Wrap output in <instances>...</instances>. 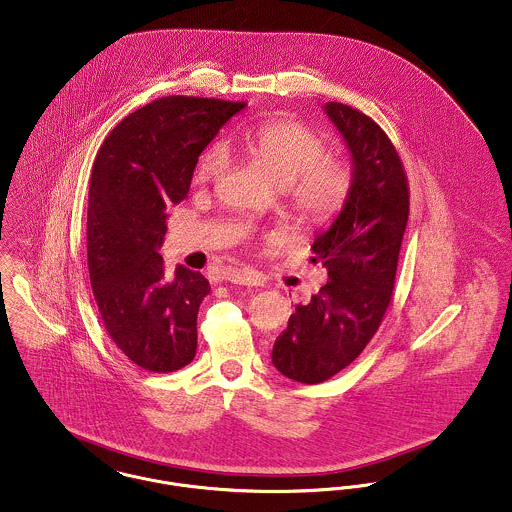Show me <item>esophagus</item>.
Here are the masks:
<instances>
[{
    "label": "esophagus",
    "instance_id": "obj_1",
    "mask_svg": "<svg viewBox=\"0 0 512 512\" xmlns=\"http://www.w3.org/2000/svg\"><path fill=\"white\" fill-rule=\"evenodd\" d=\"M224 280L232 282V284H241V286H259L261 284V276L253 271H232L224 276Z\"/></svg>",
    "mask_w": 512,
    "mask_h": 512
}]
</instances>
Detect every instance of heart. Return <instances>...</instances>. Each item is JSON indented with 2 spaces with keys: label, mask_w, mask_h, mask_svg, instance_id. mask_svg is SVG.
<instances>
[{
  "label": "heart",
  "mask_w": 512,
  "mask_h": 512,
  "mask_svg": "<svg viewBox=\"0 0 512 512\" xmlns=\"http://www.w3.org/2000/svg\"><path fill=\"white\" fill-rule=\"evenodd\" d=\"M230 145L269 170L274 183L288 193L292 209L303 222L319 224L329 220L350 195V166L344 160L325 156V137L300 121H261L236 133ZM226 162V151L220 145H212L197 162L195 180H216Z\"/></svg>",
  "instance_id": "obj_1"
}]
</instances>
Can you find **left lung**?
Wrapping results in <instances>:
<instances>
[{"label": "left lung", "instance_id": "1", "mask_svg": "<svg viewBox=\"0 0 512 512\" xmlns=\"http://www.w3.org/2000/svg\"><path fill=\"white\" fill-rule=\"evenodd\" d=\"M325 114L352 156V189L311 245L327 284L288 319L272 348L274 367L288 379L317 385L356 360L391 305L398 253L408 224V180L387 133L340 102Z\"/></svg>", "mask_w": 512, "mask_h": 512}]
</instances>
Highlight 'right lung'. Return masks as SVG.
<instances>
[{"mask_svg": "<svg viewBox=\"0 0 512 512\" xmlns=\"http://www.w3.org/2000/svg\"><path fill=\"white\" fill-rule=\"evenodd\" d=\"M243 102L166 96L108 133L92 164L87 255L106 332L152 373L195 358L197 313L211 292L201 272L164 269L168 209L189 193L199 154Z\"/></svg>", "mask_w": 512, "mask_h": 512, "instance_id": "right-lung-1", "label": "right lung"}]
</instances>
